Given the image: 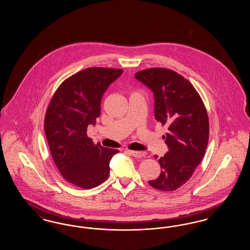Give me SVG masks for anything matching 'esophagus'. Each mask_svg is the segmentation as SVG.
Masks as SVG:
<instances>
[{
    "instance_id": "1",
    "label": "esophagus",
    "mask_w": 250,
    "mask_h": 250,
    "mask_svg": "<svg viewBox=\"0 0 250 250\" xmlns=\"http://www.w3.org/2000/svg\"><path fill=\"white\" fill-rule=\"evenodd\" d=\"M131 154L134 157L137 158H142V157H145L146 156V153L145 152H139V151H131Z\"/></svg>"
}]
</instances>
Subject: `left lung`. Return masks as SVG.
<instances>
[{
    "label": "left lung",
    "mask_w": 250,
    "mask_h": 250,
    "mask_svg": "<svg viewBox=\"0 0 250 250\" xmlns=\"http://www.w3.org/2000/svg\"><path fill=\"white\" fill-rule=\"evenodd\" d=\"M135 78L154 94L155 120L168 126L163 136L168 152L157 160L162 170L149 184L159 190H176L191 178L205 154L209 139L206 108L193 85L176 72L149 68L136 73Z\"/></svg>",
    "instance_id": "left-lung-1"
}]
</instances>
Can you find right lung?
I'll return each mask as SVG.
<instances>
[{"instance_id": "add662e5", "label": "right lung", "mask_w": 250, "mask_h": 250, "mask_svg": "<svg viewBox=\"0 0 250 250\" xmlns=\"http://www.w3.org/2000/svg\"><path fill=\"white\" fill-rule=\"evenodd\" d=\"M122 69L91 67L61 84L48 105L44 128L60 173L72 185L94 188L109 174V161L119 150L95 145L87 136L89 125L100 115L101 99Z\"/></svg>"}]
</instances>
